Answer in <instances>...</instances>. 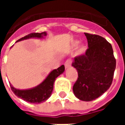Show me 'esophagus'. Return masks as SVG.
Segmentation results:
<instances>
[{"label":"esophagus","mask_w":125,"mask_h":125,"mask_svg":"<svg viewBox=\"0 0 125 125\" xmlns=\"http://www.w3.org/2000/svg\"><path fill=\"white\" fill-rule=\"evenodd\" d=\"M71 62H72V61H71V59H68L66 60V61L65 62V63H64V66L66 69L69 68V67H70L71 64Z\"/></svg>","instance_id":"esophagus-1"}]
</instances>
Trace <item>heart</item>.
<instances>
[{"mask_svg": "<svg viewBox=\"0 0 125 125\" xmlns=\"http://www.w3.org/2000/svg\"><path fill=\"white\" fill-rule=\"evenodd\" d=\"M79 44V41H76L74 42L73 46H76L77 45ZM87 50V47L85 45L83 44L81 46H80L79 47V48L78 49L77 51H76V54L77 55H82L84 53H85V52Z\"/></svg>", "mask_w": 125, "mask_h": 125, "instance_id": "b5f03b06", "label": "heart"}]
</instances>
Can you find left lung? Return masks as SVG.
<instances>
[{"mask_svg": "<svg viewBox=\"0 0 125 125\" xmlns=\"http://www.w3.org/2000/svg\"><path fill=\"white\" fill-rule=\"evenodd\" d=\"M88 49L84 54L74 57L72 66L78 73L73 86L76 98L91 101L110 88L116 68V59L111 44L98 35L84 33Z\"/></svg>", "mask_w": 125, "mask_h": 125, "instance_id": "left-lung-1", "label": "left lung"}]
</instances>
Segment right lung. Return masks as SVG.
<instances>
[{
  "label": "right lung",
  "instance_id": "right-lung-1",
  "mask_svg": "<svg viewBox=\"0 0 125 125\" xmlns=\"http://www.w3.org/2000/svg\"><path fill=\"white\" fill-rule=\"evenodd\" d=\"M47 36L46 32L41 33H31L22 37L17 42L31 38H42ZM64 66L62 65L57 69H54L46 77L42 82L34 88L27 89H18L14 88L10 83V88L15 95L24 101L31 103L39 104L42 103L51 96L54 88V83L56 78L64 71Z\"/></svg>",
  "mask_w": 125,
  "mask_h": 125
}]
</instances>
